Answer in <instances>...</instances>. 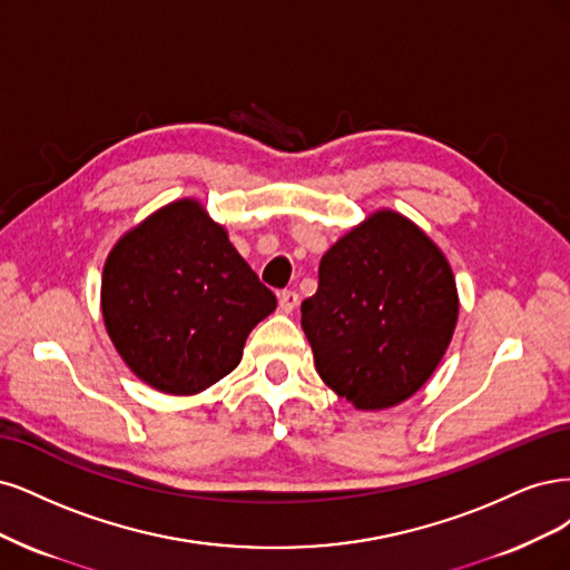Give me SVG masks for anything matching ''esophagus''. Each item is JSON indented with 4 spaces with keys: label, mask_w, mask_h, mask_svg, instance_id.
<instances>
[{
    "label": "esophagus",
    "mask_w": 570,
    "mask_h": 570,
    "mask_svg": "<svg viewBox=\"0 0 570 570\" xmlns=\"http://www.w3.org/2000/svg\"><path fill=\"white\" fill-rule=\"evenodd\" d=\"M298 307V293L296 291H279V309L282 312H293Z\"/></svg>",
    "instance_id": "1"
}]
</instances>
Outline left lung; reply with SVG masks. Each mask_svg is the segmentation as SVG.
Here are the masks:
<instances>
[{"label":"left lung","mask_w":570,"mask_h":570,"mask_svg":"<svg viewBox=\"0 0 570 570\" xmlns=\"http://www.w3.org/2000/svg\"><path fill=\"white\" fill-rule=\"evenodd\" d=\"M456 312L445 255L407 217L379 210L324 253L301 324L328 389L357 410H383L429 381Z\"/></svg>","instance_id":"left-lung-1"}]
</instances>
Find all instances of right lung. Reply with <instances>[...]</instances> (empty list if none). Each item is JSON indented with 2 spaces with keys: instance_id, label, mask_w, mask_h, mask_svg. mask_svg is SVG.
I'll list each match as a JSON object with an SVG mask.
<instances>
[{
  "instance_id": "right-lung-1",
  "label": "right lung",
  "mask_w": 570,
  "mask_h": 570,
  "mask_svg": "<svg viewBox=\"0 0 570 570\" xmlns=\"http://www.w3.org/2000/svg\"><path fill=\"white\" fill-rule=\"evenodd\" d=\"M274 307L277 296L189 198L127 232L104 265L108 336L141 381L170 395L227 376Z\"/></svg>"
}]
</instances>
